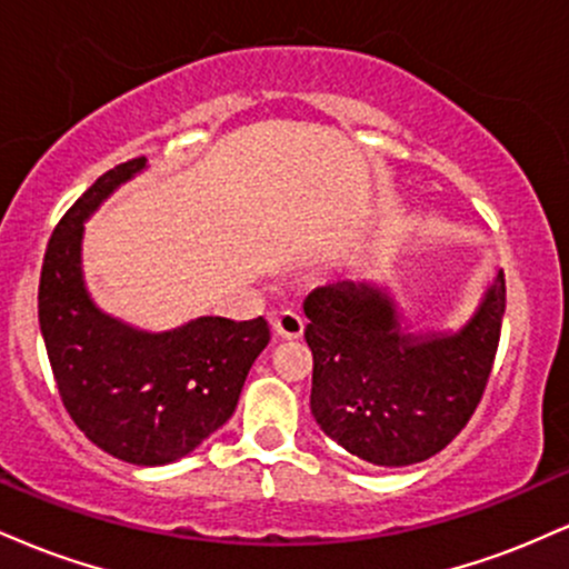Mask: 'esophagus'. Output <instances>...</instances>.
Here are the masks:
<instances>
[{"instance_id":"1","label":"esophagus","mask_w":569,"mask_h":569,"mask_svg":"<svg viewBox=\"0 0 569 569\" xmlns=\"http://www.w3.org/2000/svg\"><path fill=\"white\" fill-rule=\"evenodd\" d=\"M272 329H276V335L283 339H299L305 331V318L299 316V312L283 310L272 318Z\"/></svg>"}]
</instances>
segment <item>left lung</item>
I'll use <instances>...</instances> for the list:
<instances>
[{"instance_id": "obj_1", "label": "left lung", "mask_w": 569, "mask_h": 569, "mask_svg": "<svg viewBox=\"0 0 569 569\" xmlns=\"http://www.w3.org/2000/svg\"><path fill=\"white\" fill-rule=\"evenodd\" d=\"M506 312L502 270L455 331L415 329L388 286L342 280L305 299L310 409L350 455L401 468L441 452L481 401Z\"/></svg>"}]
</instances>
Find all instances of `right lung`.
Listing matches in <instances>:
<instances>
[{
  "instance_id": "obj_1",
  "label": "right lung",
  "mask_w": 569,
  "mask_h": 569,
  "mask_svg": "<svg viewBox=\"0 0 569 569\" xmlns=\"http://www.w3.org/2000/svg\"><path fill=\"white\" fill-rule=\"evenodd\" d=\"M141 171L147 158L112 168L58 221L39 278V329L77 428L117 460L168 466L230 420L270 326L200 316L147 331L93 302L82 270L84 221Z\"/></svg>"
}]
</instances>
